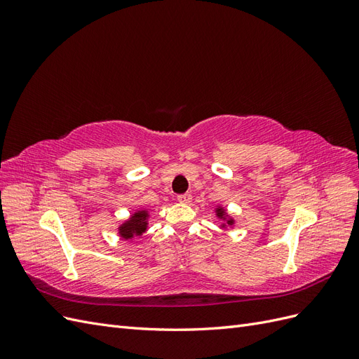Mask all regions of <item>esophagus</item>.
I'll list each match as a JSON object with an SVG mask.
<instances>
[{"label":"esophagus","mask_w":359,"mask_h":359,"mask_svg":"<svg viewBox=\"0 0 359 359\" xmlns=\"http://www.w3.org/2000/svg\"><path fill=\"white\" fill-rule=\"evenodd\" d=\"M177 201L181 203H190L191 202V194L190 193H184V194H178Z\"/></svg>","instance_id":"34e87169"}]
</instances>
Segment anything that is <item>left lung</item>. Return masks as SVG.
Returning a JSON list of instances; mask_svg holds the SVG:
<instances>
[{"label":"left lung","mask_w":359,"mask_h":359,"mask_svg":"<svg viewBox=\"0 0 359 359\" xmlns=\"http://www.w3.org/2000/svg\"><path fill=\"white\" fill-rule=\"evenodd\" d=\"M215 212H217V217H219V219L226 220V224H233V220H232V219H229V217H227L226 210H224V208H222V206H219V208L215 210ZM226 224H223V227H224Z\"/></svg>","instance_id":"1"}]
</instances>
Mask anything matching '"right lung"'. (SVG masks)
Listing matches in <instances>:
<instances>
[{
	"mask_svg": "<svg viewBox=\"0 0 359 359\" xmlns=\"http://www.w3.org/2000/svg\"><path fill=\"white\" fill-rule=\"evenodd\" d=\"M148 212L145 210L135 212L130 219L118 227L119 236L124 238V240H132L133 236H140L148 226Z\"/></svg>",
	"mask_w": 359,
	"mask_h": 359,
	"instance_id": "obj_1",
	"label": "right lung"
}]
</instances>
